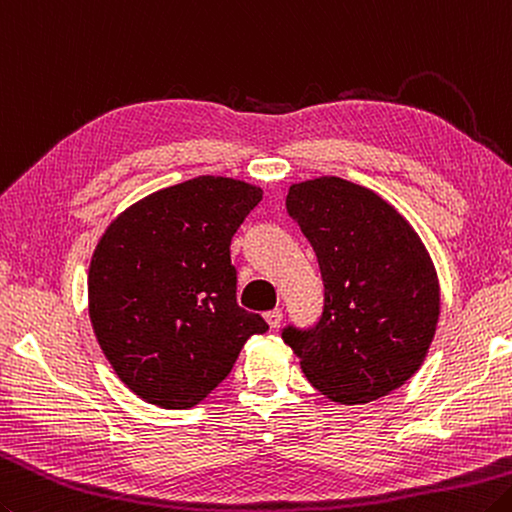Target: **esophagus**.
Wrapping results in <instances>:
<instances>
[{
    "label": "esophagus",
    "mask_w": 512,
    "mask_h": 512,
    "mask_svg": "<svg viewBox=\"0 0 512 512\" xmlns=\"http://www.w3.org/2000/svg\"><path fill=\"white\" fill-rule=\"evenodd\" d=\"M282 319H284V313L279 308L268 310V313H266V322H268L270 328H279V324H282Z\"/></svg>",
    "instance_id": "obj_1"
}]
</instances>
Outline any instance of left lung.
Instances as JSON below:
<instances>
[{
  "label": "left lung",
  "instance_id": "left-lung-1",
  "mask_svg": "<svg viewBox=\"0 0 512 512\" xmlns=\"http://www.w3.org/2000/svg\"><path fill=\"white\" fill-rule=\"evenodd\" d=\"M286 210L317 255L324 310L313 328H284V342L337 404L393 393L422 366L439 319L422 239L377 193L342 177L293 184Z\"/></svg>",
  "mask_w": 512,
  "mask_h": 512
}]
</instances>
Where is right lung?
<instances>
[{
	"label": "right lung",
	"instance_id": "1",
	"mask_svg": "<svg viewBox=\"0 0 512 512\" xmlns=\"http://www.w3.org/2000/svg\"><path fill=\"white\" fill-rule=\"evenodd\" d=\"M262 188L202 175L126 208L90 259L88 315L117 377L148 404L193 408L233 368L262 315L237 304L230 239Z\"/></svg>",
	"mask_w": 512,
	"mask_h": 512
}]
</instances>
